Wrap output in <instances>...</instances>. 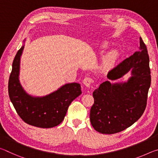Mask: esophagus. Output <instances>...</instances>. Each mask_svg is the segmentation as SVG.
<instances>
[{
  "instance_id": "1",
  "label": "esophagus",
  "mask_w": 158,
  "mask_h": 158,
  "mask_svg": "<svg viewBox=\"0 0 158 158\" xmlns=\"http://www.w3.org/2000/svg\"><path fill=\"white\" fill-rule=\"evenodd\" d=\"M93 83V79L90 78V77H85L84 79L83 80V84H84L85 86L90 88L92 85V84Z\"/></svg>"
}]
</instances>
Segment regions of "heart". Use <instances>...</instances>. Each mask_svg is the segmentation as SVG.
<instances>
[{
	"mask_svg": "<svg viewBox=\"0 0 158 158\" xmlns=\"http://www.w3.org/2000/svg\"><path fill=\"white\" fill-rule=\"evenodd\" d=\"M105 47H108V44H105L104 45ZM118 57V53L116 52H110L108 54L107 57H106V62H105V67L107 68H112L114 65L115 63L117 60Z\"/></svg>",
	"mask_w": 158,
	"mask_h": 158,
	"instance_id": "heart-1",
	"label": "heart"
}]
</instances>
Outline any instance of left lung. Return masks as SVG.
Segmentation results:
<instances>
[{
    "label": "left lung",
    "mask_w": 158,
    "mask_h": 158,
    "mask_svg": "<svg viewBox=\"0 0 158 158\" xmlns=\"http://www.w3.org/2000/svg\"><path fill=\"white\" fill-rule=\"evenodd\" d=\"M130 72L127 81H106L93 93L94 104L90 120L93 128L102 134H115L138 121L145 111L151 85V69L146 46L140 37V50L134 53L107 74L114 81Z\"/></svg>",
    "instance_id": "obj_1"
}]
</instances>
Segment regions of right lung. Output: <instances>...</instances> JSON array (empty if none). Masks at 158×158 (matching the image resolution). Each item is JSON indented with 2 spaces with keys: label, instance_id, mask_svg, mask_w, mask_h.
I'll return each instance as SVG.
<instances>
[{
  "label": "right lung",
  "instance_id": "add662e5",
  "mask_svg": "<svg viewBox=\"0 0 158 158\" xmlns=\"http://www.w3.org/2000/svg\"><path fill=\"white\" fill-rule=\"evenodd\" d=\"M23 48L24 45L18 51L13 60L8 82L10 100L19 116L26 123L42 128L57 126L63 121L72 102L81 94V85L78 83H69L42 97L29 95L19 81Z\"/></svg>",
  "mask_w": 158,
  "mask_h": 158
}]
</instances>
